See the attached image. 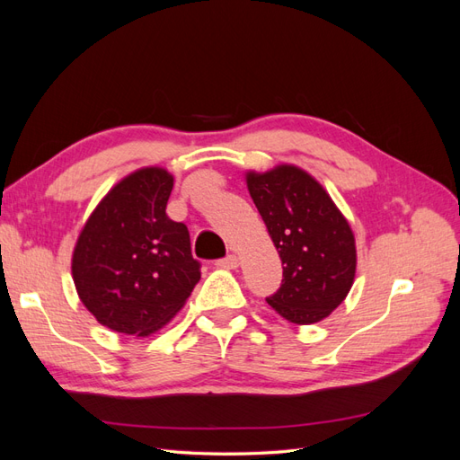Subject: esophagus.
Segmentation results:
<instances>
[{
  "mask_svg": "<svg viewBox=\"0 0 460 460\" xmlns=\"http://www.w3.org/2000/svg\"><path fill=\"white\" fill-rule=\"evenodd\" d=\"M238 264H240V261H238V257H235V255H228V257H225V259L217 261V267H220V269H228V270L238 269Z\"/></svg>",
  "mask_w": 460,
  "mask_h": 460,
  "instance_id": "obj_1",
  "label": "esophagus"
}]
</instances>
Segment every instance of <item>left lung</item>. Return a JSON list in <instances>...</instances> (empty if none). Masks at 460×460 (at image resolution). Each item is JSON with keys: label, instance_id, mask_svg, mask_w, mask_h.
<instances>
[{"label": "left lung", "instance_id": "obj_1", "mask_svg": "<svg viewBox=\"0 0 460 460\" xmlns=\"http://www.w3.org/2000/svg\"><path fill=\"white\" fill-rule=\"evenodd\" d=\"M247 190L282 259L284 280L270 307L294 324L326 318L355 280V235L316 180L294 164L245 174Z\"/></svg>", "mask_w": 460, "mask_h": 460}]
</instances>
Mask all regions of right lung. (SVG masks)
Wrapping results in <instances>:
<instances>
[{
    "label": "right lung",
    "mask_w": 460,
    "mask_h": 460,
    "mask_svg": "<svg viewBox=\"0 0 460 460\" xmlns=\"http://www.w3.org/2000/svg\"><path fill=\"white\" fill-rule=\"evenodd\" d=\"M174 178L146 166L93 208L73 252L80 301L105 328L146 338L169 324L199 282L190 232L166 217Z\"/></svg>",
    "instance_id": "right-lung-1"
}]
</instances>
